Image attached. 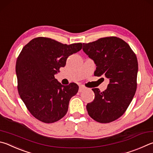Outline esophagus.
Segmentation results:
<instances>
[{
	"instance_id": "1",
	"label": "esophagus",
	"mask_w": 153,
	"mask_h": 153,
	"mask_svg": "<svg viewBox=\"0 0 153 153\" xmlns=\"http://www.w3.org/2000/svg\"><path fill=\"white\" fill-rule=\"evenodd\" d=\"M84 90H85V88L83 87V86H82V85H80L79 88V92H82V91Z\"/></svg>"
}]
</instances>
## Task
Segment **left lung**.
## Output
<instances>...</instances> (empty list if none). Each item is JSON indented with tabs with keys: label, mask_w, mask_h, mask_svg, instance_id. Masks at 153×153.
<instances>
[{
	"label": "left lung",
	"mask_w": 153,
	"mask_h": 153,
	"mask_svg": "<svg viewBox=\"0 0 153 153\" xmlns=\"http://www.w3.org/2000/svg\"><path fill=\"white\" fill-rule=\"evenodd\" d=\"M82 49L95 63L94 76L109 79L102 92L92 89L95 98L86 105L88 114L100 123L114 121L125 112L137 90V56L128 44L116 37L83 43Z\"/></svg>",
	"instance_id": "obj_1"
}]
</instances>
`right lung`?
I'll return each mask as SVG.
<instances>
[{"instance_id":"1","label":"right lung","mask_w":153,"mask_h":153,"mask_svg":"<svg viewBox=\"0 0 153 153\" xmlns=\"http://www.w3.org/2000/svg\"><path fill=\"white\" fill-rule=\"evenodd\" d=\"M82 44H62L46 37L35 38L24 47L16 62L18 91L30 114L39 120L53 123L64 116L79 87L63 85L55 78L68 57Z\"/></svg>"}]
</instances>
